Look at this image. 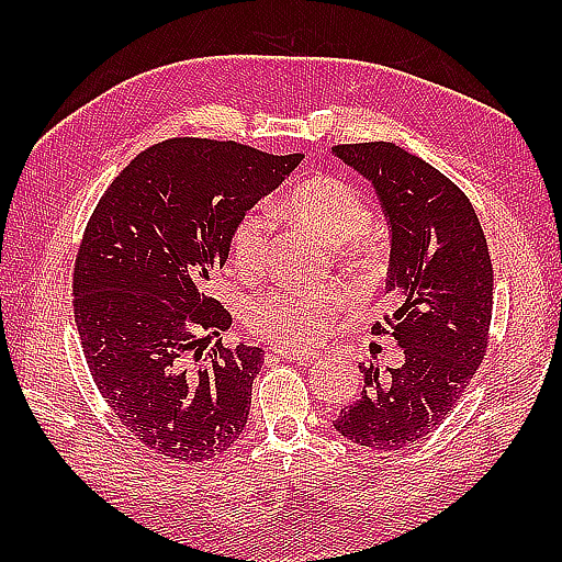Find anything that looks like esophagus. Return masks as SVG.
Wrapping results in <instances>:
<instances>
[{
	"mask_svg": "<svg viewBox=\"0 0 562 562\" xmlns=\"http://www.w3.org/2000/svg\"><path fill=\"white\" fill-rule=\"evenodd\" d=\"M278 355L282 357V360H294V362H302V364H308L318 357L316 352H290V350H278Z\"/></svg>",
	"mask_w": 562,
	"mask_h": 562,
	"instance_id": "esophagus-1",
	"label": "esophagus"
}]
</instances>
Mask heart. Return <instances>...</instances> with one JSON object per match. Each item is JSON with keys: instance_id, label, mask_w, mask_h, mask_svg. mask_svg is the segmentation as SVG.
I'll return each instance as SVG.
<instances>
[{"instance_id": "heart-1", "label": "heart", "mask_w": 562, "mask_h": 562, "mask_svg": "<svg viewBox=\"0 0 562 562\" xmlns=\"http://www.w3.org/2000/svg\"><path fill=\"white\" fill-rule=\"evenodd\" d=\"M288 217L321 244L342 246L340 256L355 274H372L381 262V246L367 234L372 207L352 183L338 176H316L296 186L284 202ZM272 224L266 212L246 210L232 226L229 260L236 272L254 278L268 262ZM348 304L340 284H306L256 296L246 306V326L258 338L284 350H308L324 342Z\"/></svg>"}]
</instances>
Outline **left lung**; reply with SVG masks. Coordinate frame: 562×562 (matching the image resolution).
Returning a JSON list of instances; mask_svg holds the SVG:
<instances>
[{"instance_id": "obj_1", "label": "left lung", "mask_w": 562, "mask_h": 562, "mask_svg": "<svg viewBox=\"0 0 562 562\" xmlns=\"http://www.w3.org/2000/svg\"><path fill=\"white\" fill-rule=\"evenodd\" d=\"M333 154L372 181L391 224L386 292L396 312L372 326L391 333L405 362L360 367V398L333 420L360 447L396 451L445 420L481 367L493 318V262L469 198L393 142L338 145Z\"/></svg>"}]
</instances>
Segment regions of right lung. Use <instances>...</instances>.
<instances>
[{
  "mask_svg": "<svg viewBox=\"0 0 562 562\" xmlns=\"http://www.w3.org/2000/svg\"><path fill=\"white\" fill-rule=\"evenodd\" d=\"M302 154L173 137L139 151L101 195L75 260V321L93 384L130 432L176 461H207L244 432L260 348L217 340L210 296L234 222Z\"/></svg>",
  "mask_w": 562,
  "mask_h": 562,
  "instance_id": "obj_1",
  "label": "right lung"
}]
</instances>
